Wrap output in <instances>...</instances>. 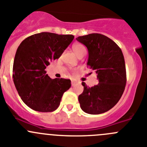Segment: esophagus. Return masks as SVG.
<instances>
[{
    "label": "esophagus",
    "mask_w": 147,
    "mask_h": 147,
    "mask_svg": "<svg viewBox=\"0 0 147 147\" xmlns=\"http://www.w3.org/2000/svg\"><path fill=\"white\" fill-rule=\"evenodd\" d=\"M76 85H78V82H75V81H72V86H75Z\"/></svg>",
    "instance_id": "obj_1"
}]
</instances>
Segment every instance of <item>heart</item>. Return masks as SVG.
Instances as JSON below:
<instances>
[{
  "mask_svg": "<svg viewBox=\"0 0 147 147\" xmlns=\"http://www.w3.org/2000/svg\"><path fill=\"white\" fill-rule=\"evenodd\" d=\"M72 50L78 58L83 57L86 53V49L83 44L77 42L72 46Z\"/></svg>",
  "mask_w": 147,
  "mask_h": 147,
  "instance_id": "heart-1",
  "label": "heart"
}]
</instances>
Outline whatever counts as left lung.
I'll use <instances>...</instances> for the list:
<instances>
[{
	"label": "left lung",
	"mask_w": 147,
	"mask_h": 147,
	"mask_svg": "<svg viewBox=\"0 0 147 147\" xmlns=\"http://www.w3.org/2000/svg\"><path fill=\"white\" fill-rule=\"evenodd\" d=\"M76 39L87 47V65L95 70L98 80V84L93 87L82 82L84 89L78 96L80 107L90 115L107 112L118 102L125 87L123 52L112 40L101 34H89Z\"/></svg>",
	"instance_id": "obj_1"
}]
</instances>
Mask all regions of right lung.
<instances>
[{
  "instance_id": "right-lung-1",
  "label": "right lung",
  "mask_w": 147,
  "mask_h": 147,
  "mask_svg": "<svg viewBox=\"0 0 147 147\" xmlns=\"http://www.w3.org/2000/svg\"><path fill=\"white\" fill-rule=\"evenodd\" d=\"M74 39L72 35L40 32L25 38L18 47L13 65V80L27 106L35 111L51 112L60 105L71 87V80L51 79L45 70L50 61L59 59Z\"/></svg>"
}]
</instances>
